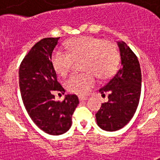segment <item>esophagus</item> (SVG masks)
Wrapping results in <instances>:
<instances>
[{
  "mask_svg": "<svg viewBox=\"0 0 160 160\" xmlns=\"http://www.w3.org/2000/svg\"><path fill=\"white\" fill-rule=\"evenodd\" d=\"M88 99V97H86V96H82V95H80L79 96V100H80V101H84V100H86Z\"/></svg>",
  "mask_w": 160,
  "mask_h": 160,
  "instance_id": "obj_1",
  "label": "esophagus"
}]
</instances>
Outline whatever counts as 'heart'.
I'll return each instance as SVG.
<instances>
[{"mask_svg":"<svg viewBox=\"0 0 160 160\" xmlns=\"http://www.w3.org/2000/svg\"><path fill=\"white\" fill-rule=\"evenodd\" d=\"M66 51L56 50L51 55V65L58 75H65L75 63L81 60V68L85 72L72 74L65 80L70 92L86 95L95 85V75L102 80L115 74L120 60L119 49L111 41L94 37L80 36L65 45Z\"/></svg>","mask_w":160,"mask_h":160,"instance_id":"obj_1","label":"heart"}]
</instances>
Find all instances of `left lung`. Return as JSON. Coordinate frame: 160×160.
Wrapping results in <instances>:
<instances>
[{"label": "left lung", "instance_id": "1", "mask_svg": "<svg viewBox=\"0 0 160 160\" xmlns=\"http://www.w3.org/2000/svg\"><path fill=\"white\" fill-rule=\"evenodd\" d=\"M121 67L100 89L102 95L108 93V101L103 103L95 114L97 124L104 130L115 131L129 123L139 105L141 93V70L136 55L124 41H118Z\"/></svg>", "mask_w": 160, "mask_h": 160}]
</instances>
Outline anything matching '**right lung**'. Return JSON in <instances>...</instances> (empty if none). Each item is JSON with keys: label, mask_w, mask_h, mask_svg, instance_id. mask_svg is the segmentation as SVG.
<instances>
[{"label": "right lung", "mask_w": 160, "mask_h": 160, "mask_svg": "<svg viewBox=\"0 0 160 160\" xmlns=\"http://www.w3.org/2000/svg\"><path fill=\"white\" fill-rule=\"evenodd\" d=\"M59 39H41L24 57L19 69V85L26 111L40 129L52 135L69 130L79 104L75 95H67L61 102L55 100V91L65 92L51 65Z\"/></svg>", "instance_id": "right-lung-1"}]
</instances>
